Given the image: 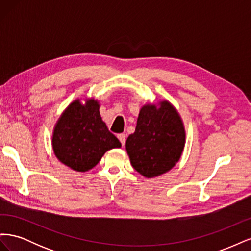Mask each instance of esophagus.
Masks as SVG:
<instances>
[{
    "label": "esophagus",
    "mask_w": 251,
    "mask_h": 251,
    "mask_svg": "<svg viewBox=\"0 0 251 251\" xmlns=\"http://www.w3.org/2000/svg\"><path fill=\"white\" fill-rule=\"evenodd\" d=\"M118 139H119V141L121 142V144H123V146H125V143H126V134H118Z\"/></svg>",
    "instance_id": "esophagus-1"
}]
</instances>
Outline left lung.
<instances>
[{
	"mask_svg": "<svg viewBox=\"0 0 251 251\" xmlns=\"http://www.w3.org/2000/svg\"><path fill=\"white\" fill-rule=\"evenodd\" d=\"M184 144L185 130L179 113L163 100L141 108L126 149L133 168L146 178H154L176 165Z\"/></svg>",
	"mask_w": 251,
	"mask_h": 251,
	"instance_id": "8db88e82",
	"label": "left lung"
}]
</instances>
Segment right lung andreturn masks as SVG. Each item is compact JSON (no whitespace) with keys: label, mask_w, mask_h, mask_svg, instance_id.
<instances>
[{"label":"right lung","mask_w":251,"mask_h":251,"mask_svg":"<svg viewBox=\"0 0 251 251\" xmlns=\"http://www.w3.org/2000/svg\"><path fill=\"white\" fill-rule=\"evenodd\" d=\"M121 143L102 121L100 103L71 102L63 112L52 135L53 151L58 160L76 172H87L100 161L107 151Z\"/></svg>","instance_id":"add662e5"}]
</instances>
